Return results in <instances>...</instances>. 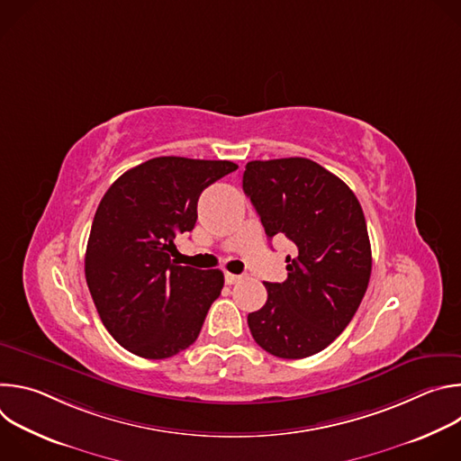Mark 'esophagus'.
<instances>
[{"label": "esophagus", "instance_id": "obj_1", "mask_svg": "<svg viewBox=\"0 0 461 461\" xmlns=\"http://www.w3.org/2000/svg\"><path fill=\"white\" fill-rule=\"evenodd\" d=\"M224 279H226V285H235V283H239V281L242 279V276H235V274L226 272V274H224Z\"/></svg>", "mask_w": 461, "mask_h": 461}]
</instances>
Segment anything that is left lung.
Segmentation results:
<instances>
[{
	"instance_id": "obj_1",
	"label": "left lung",
	"mask_w": 461,
	"mask_h": 461,
	"mask_svg": "<svg viewBox=\"0 0 461 461\" xmlns=\"http://www.w3.org/2000/svg\"><path fill=\"white\" fill-rule=\"evenodd\" d=\"M242 189L267 237L295 244L288 279L265 283L268 301L248 315L255 343L283 359L324 350L348 326L366 292L372 251L354 191L313 160H251Z\"/></svg>"
}]
</instances>
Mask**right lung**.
I'll use <instances>...</instances> for the list:
<instances>
[{"mask_svg": "<svg viewBox=\"0 0 461 461\" xmlns=\"http://www.w3.org/2000/svg\"><path fill=\"white\" fill-rule=\"evenodd\" d=\"M237 167L158 157L105 191L87 240L86 279L107 332L131 354L166 359L199 338L224 276L178 267L175 237L194 228L201 193Z\"/></svg>", "mask_w": 461, "mask_h": 461, "instance_id": "right-lung-1", "label": "right lung"}]
</instances>
